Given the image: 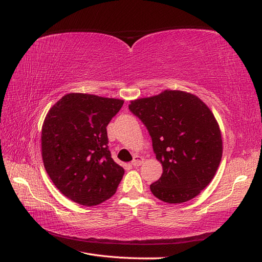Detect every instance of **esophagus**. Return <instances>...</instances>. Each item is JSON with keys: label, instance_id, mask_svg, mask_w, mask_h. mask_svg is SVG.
<instances>
[{"label": "esophagus", "instance_id": "esophagus-1", "mask_svg": "<svg viewBox=\"0 0 262 262\" xmlns=\"http://www.w3.org/2000/svg\"><path fill=\"white\" fill-rule=\"evenodd\" d=\"M143 162H144L143 157H141V155H136V157H134V160L132 161V165L133 166H140Z\"/></svg>", "mask_w": 262, "mask_h": 262}]
</instances>
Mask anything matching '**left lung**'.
Instances as JSON below:
<instances>
[{
	"mask_svg": "<svg viewBox=\"0 0 262 262\" xmlns=\"http://www.w3.org/2000/svg\"><path fill=\"white\" fill-rule=\"evenodd\" d=\"M130 111L147 127L163 173L149 186L162 202L194 198L213 180L223 154V140L214 114L197 96L164 90L132 100Z\"/></svg>",
	"mask_w": 262,
	"mask_h": 262,
	"instance_id": "obj_1",
	"label": "left lung"
}]
</instances>
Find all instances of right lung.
Returning <instances> with one entry per match:
<instances>
[{
	"mask_svg": "<svg viewBox=\"0 0 262 262\" xmlns=\"http://www.w3.org/2000/svg\"><path fill=\"white\" fill-rule=\"evenodd\" d=\"M124 100L72 92L49 109L41 128V157L65 197L96 206L113 197L125 173L108 149L107 126Z\"/></svg>",
	"mask_w": 262,
	"mask_h": 262,
	"instance_id": "obj_1",
	"label": "right lung"
}]
</instances>
